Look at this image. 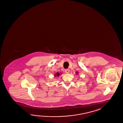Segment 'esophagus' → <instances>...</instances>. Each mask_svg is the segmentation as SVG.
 <instances>
[{
  "instance_id": "1",
  "label": "esophagus",
  "mask_w": 123,
  "mask_h": 123,
  "mask_svg": "<svg viewBox=\"0 0 123 123\" xmlns=\"http://www.w3.org/2000/svg\"><path fill=\"white\" fill-rule=\"evenodd\" d=\"M65 71V73L66 74H68L70 72V70H69V69H66Z\"/></svg>"
}]
</instances>
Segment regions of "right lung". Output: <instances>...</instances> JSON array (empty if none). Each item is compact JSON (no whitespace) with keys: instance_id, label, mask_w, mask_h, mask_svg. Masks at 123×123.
I'll return each instance as SVG.
<instances>
[{"instance_id":"add662e5","label":"right lung","mask_w":123,"mask_h":123,"mask_svg":"<svg viewBox=\"0 0 123 123\" xmlns=\"http://www.w3.org/2000/svg\"><path fill=\"white\" fill-rule=\"evenodd\" d=\"M60 73H56V74H55V77H56V76L58 77V76H60Z\"/></svg>"}]
</instances>
